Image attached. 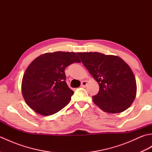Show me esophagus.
Listing matches in <instances>:
<instances>
[{
  "instance_id": "esophagus-1",
  "label": "esophagus",
  "mask_w": 152,
  "mask_h": 152,
  "mask_svg": "<svg viewBox=\"0 0 152 152\" xmlns=\"http://www.w3.org/2000/svg\"><path fill=\"white\" fill-rule=\"evenodd\" d=\"M87 84H88V83H87L86 81H82V83H81V86L82 87H86L87 86Z\"/></svg>"
}]
</instances>
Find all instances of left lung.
I'll list each match as a JSON object with an SVG mask.
<instances>
[{"label":"left lung","mask_w":152,"mask_h":152,"mask_svg":"<svg viewBox=\"0 0 152 152\" xmlns=\"http://www.w3.org/2000/svg\"><path fill=\"white\" fill-rule=\"evenodd\" d=\"M99 85L93 101L106 112L115 114L130 107L137 95V83L130 66L118 56L99 52L77 53Z\"/></svg>","instance_id":"1"}]
</instances>
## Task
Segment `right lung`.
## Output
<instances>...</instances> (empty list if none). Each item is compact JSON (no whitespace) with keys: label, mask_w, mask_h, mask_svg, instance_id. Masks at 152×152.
I'll use <instances>...</instances> for the list:
<instances>
[{"label":"right lung","mask_w":152,"mask_h":152,"mask_svg":"<svg viewBox=\"0 0 152 152\" xmlns=\"http://www.w3.org/2000/svg\"><path fill=\"white\" fill-rule=\"evenodd\" d=\"M75 62H81L78 56L68 51L46 53L32 61L21 83L27 104L42 115L54 114L66 106L74 91L65 82L64 69Z\"/></svg>","instance_id":"obj_1"}]
</instances>
